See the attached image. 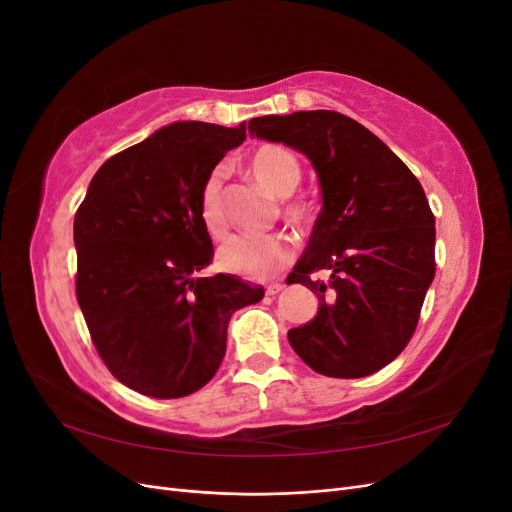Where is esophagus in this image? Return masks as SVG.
Listing matches in <instances>:
<instances>
[{"label": "esophagus", "mask_w": 512, "mask_h": 512, "mask_svg": "<svg viewBox=\"0 0 512 512\" xmlns=\"http://www.w3.org/2000/svg\"><path fill=\"white\" fill-rule=\"evenodd\" d=\"M282 290H284L282 282H273V284L267 286V294H271V297H273V294H277V292H282Z\"/></svg>", "instance_id": "obj_1"}]
</instances>
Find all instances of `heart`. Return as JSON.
<instances>
[{"instance_id":"obj_1","label":"heart","mask_w":512,"mask_h":512,"mask_svg":"<svg viewBox=\"0 0 512 512\" xmlns=\"http://www.w3.org/2000/svg\"><path fill=\"white\" fill-rule=\"evenodd\" d=\"M252 177L265 188L271 196L286 198L290 196L301 181V168L297 158L284 147L267 145L254 151L247 160ZM288 218L294 224L305 222V211L299 207H290ZM198 215L205 230L213 239H220L226 232V213L222 205V173L213 170L205 179L198 196ZM218 267L226 273H235L247 280H267L275 275L290 260V245L284 237L265 235V237H247L232 235L222 245L218 254Z\"/></svg>"}]
</instances>
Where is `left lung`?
<instances>
[{
	"mask_svg": "<svg viewBox=\"0 0 512 512\" xmlns=\"http://www.w3.org/2000/svg\"><path fill=\"white\" fill-rule=\"evenodd\" d=\"M247 130L303 153L320 183L322 209L290 273L316 294L318 314L288 331L292 350L322 376L376 374L410 342L436 275V220L421 183L342 113L265 115ZM314 270L330 280L312 281Z\"/></svg>",
	"mask_w": 512,
	"mask_h": 512,
	"instance_id": "1",
	"label": "left lung"
}]
</instances>
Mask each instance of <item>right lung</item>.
Returning <instances> with one entry per match:
<instances>
[{
  "mask_svg": "<svg viewBox=\"0 0 512 512\" xmlns=\"http://www.w3.org/2000/svg\"><path fill=\"white\" fill-rule=\"evenodd\" d=\"M243 141L245 121L168 123L108 158L74 215L76 299L102 361L136 393L203 389L226 354L230 316L265 297L237 275H200L213 256L200 188Z\"/></svg>",
  "mask_w": 512,
  "mask_h": 512,
  "instance_id": "1",
  "label": "right lung"
}]
</instances>
